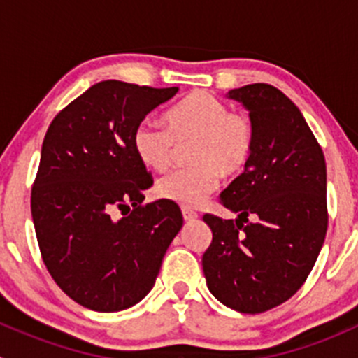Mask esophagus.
<instances>
[{
    "instance_id": "obj_1",
    "label": "esophagus",
    "mask_w": 358,
    "mask_h": 358,
    "mask_svg": "<svg viewBox=\"0 0 358 358\" xmlns=\"http://www.w3.org/2000/svg\"><path fill=\"white\" fill-rule=\"evenodd\" d=\"M182 215H183V218H185V222H194V220L199 218V215H197L196 211H192V209H189V208H183Z\"/></svg>"
}]
</instances>
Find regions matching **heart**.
Listing matches in <instances>:
<instances>
[{
	"instance_id": "heart-1",
	"label": "heart",
	"mask_w": 358,
	"mask_h": 358,
	"mask_svg": "<svg viewBox=\"0 0 358 358\" xmlns=\"http://www.w3.org/2000/svg\"><path fill=\"white\" fill-rule=\"evenodd\" d=\"M166 128L142 122L133 133V149L154 171L173 166L178 147L194 143L189 161L157 183V196L185 208H196L220 185V173L236 176L248 166L255 150V124L244 112L229 107L208 92H192L166 112Z\"/></svg>"
}]
</instances>
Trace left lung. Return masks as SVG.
Wrapping results in <instances>:
<instances>
[{"label": "left lung", "instance_id": "left-lung-1", "mask_svg": "<svg viewBox=\"0 0 358 358\" xmlns=\"http://www.w3.org/2000/svg\"><path fill=\"white\" fill-rule=\"evenodd\" d=\"M229 99L249 110L255 150L220 196L239 218L202 216L213 232L202 270L218 301L262 313L305 284L322 249L329 220L326 159L301 112L275 86L246 85L230 90Z\"/></svg>", "mask_w": 358, "mask_h": 358}]
</instances>
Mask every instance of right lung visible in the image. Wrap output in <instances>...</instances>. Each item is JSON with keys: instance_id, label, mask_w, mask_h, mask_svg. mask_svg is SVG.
Listing matches in <instances>:
<instances>
[{"instance_id": "right-lung-1", "label": "right lung", "mask_w": 358, "mask_h": 358, "mask_svg": "<svg viewBox=\"0 0 358 358\" xmlns=\"http://www.w3.org/2000/svg\"><path fill=\"white\" fill-rule=\"evenodd\" d=\"M176 92L96 83L46 131L31 190L32 222L50 275L81 306L119 312L145 298L182 229L175 202L143 204L154 180L133 149L140 122Z\"/></svg>"}]
</instances>
